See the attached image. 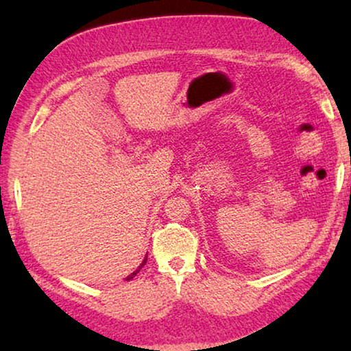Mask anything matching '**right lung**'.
Returning a JSON list of instances; mask_svg holds the SVG:
<instances>
[{"label": "right lung", "mask_w": 351, "mask_h": 351, "mask_svg": "<svg viewBox=\"0 0 351 351\" xmlns=\"http://www.w3.org/2000/svg\"><path fill=\"white\" fill-rule=\"evenodd\" d=\"M145 263H147V258H145L144 261H142V263H141V266H139V268H138V269H136L134 272H132V274H130V276L127 277V280H132V278H133V277H134L136 274H138V272H139V269H141V268H142V266H144Z\"/></svg>", "instance_id": "obj_1"}]
</instances>
